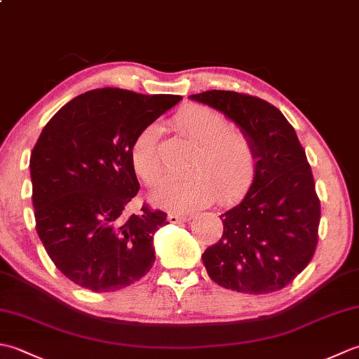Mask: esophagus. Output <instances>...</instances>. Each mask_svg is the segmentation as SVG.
I'll use <instances>...</instances> for the list:
<instances>
[{
  "label": "esophagus",
  "mask_w": 359,
  "mask_h": 359,
  "mask_svg": "<svg viewBox=\"0 0 359 359\" xmlns=\"http://www.w3.org/2000/svg\"><path fill=\"white\" fill-rule=\"evenodd\" d=\"M191 219L189 215H168V220H170L171 224H182V222H188V220Z\"/></svg>",
  "instance_id": "1"
}]
</instances>
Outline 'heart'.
Instances as JSON below:
<instances>
[{"label": "heart", "instance_id": "1", "mask_svg": "<svg viewBox=\"0 0 359 359\" xmlns=\"http://www.w3.org/2000/svg\"><path fill=\"white\" fill-rule=\"evenodd\" d=\"M179 135L197 144L187 179H165L151 191V202L174 211H193L208 205L217 193L219 201L231 202L247 191L255 175L253 143L241 129L216 109L189 104L170 120ZM137 175L148 185L158 182L163 171L158 151V129L144 126L131 147Z\"/></svg>", "mask_w": 359, "mask_h": 359}]
</instances>
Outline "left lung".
<instances>
[{
  "label": "left lung",
  "instance_id": "left-lung-1",
  "mask_svg": "<svg viewBox=\"0 0 359 359\" xmlns=\"http://www.w3.org/2000/svg\"><path fill=\"white\" fill-rule=\"evenodd\" d=\"M191 98L231 118L257 160L247 196L220 215L224 234L202 255L205 269L233 292H278L306 269L318 245L321 202L306 151L284 114L262 98L216 89Z\"/></svg>",
  "mask_w": 359,
  "mask_h": 359
}]
</instances>
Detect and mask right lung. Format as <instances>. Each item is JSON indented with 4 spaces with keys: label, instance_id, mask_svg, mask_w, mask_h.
I'll return each mask as SVG.
<instances>
[{
    "label": "right lung",
    "instance_id": "add662e5",
    "mask_svg": "<svg viewBox=\"0 0 359 359\" xmlns=\"http://www.w3.org/2000/svg\"><path fill=\"white\" fill-rule=\"evenodd\" d=\"M180 95H143L103 88L66 103L30 154L35 226L52 262L90 292L134 284L156 261L154 233L166 212L147 203L128 215L139 193L131 147L144 126Z\"/></svg>",
    "mask_w": 359,
    "mask_h": 359
}]
</instances>
